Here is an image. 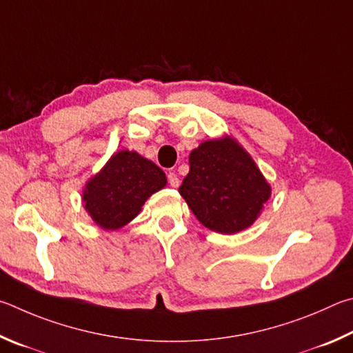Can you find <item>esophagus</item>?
I'll return each mask as SVG.
<instances>
[{
    "mask_svg": "<svg viewBox=\"0 0 353 353\" xmlns=\"http://www.w3.org/2000/svg\"><path fill=\"white\" fill-rule=\"evenodd\" d=\"M167 180H169V184L172 188L180 186V178H178L175 172H169V175H167Z\"/></svg>",
    "mask_w": 353,
    "mask_h": 353,
    "instance_id": "obj_1",
    "label": "esophagus"
}]
</instances>
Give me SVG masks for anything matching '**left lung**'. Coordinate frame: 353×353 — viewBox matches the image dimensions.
<instances>
[{"instance_id": "8db88e82", "label": "left lung", "mask_w": 353, "mask_h": 353, "mask_svg": "<svg viewBox=\"0 0 353 353\" xmlns=\"http://www.w3.org/2000/svg\"><path fill=\"white\" fill-rule=\"evenodd\" d=\"M178 192L203 226L236 234L257 220L271 186L250 153L231 136H223L190 152L189 173Z\"/></svg>"}]
</instances>
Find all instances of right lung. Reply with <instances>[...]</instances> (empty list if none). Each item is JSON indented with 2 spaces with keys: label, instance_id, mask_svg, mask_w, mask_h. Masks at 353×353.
<instances>
[{
  "label": "right lung",
  "instance_id": "obj_1",
  "mask_svg": "<svg viewBox=\"0 0 353 353\" xmlns=\"http://www.w3.org/2000/svg\"><path fill=\"white\" fill-rule=\"evenodd\" d=\"M167 184L165 173L139 153L121 150L86 183V212L102 230H119L141 212L148 196Z\"/></svg>",
  "mask_w": 353,
  "mask_h": 353
}]
</instances>
